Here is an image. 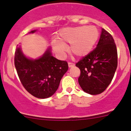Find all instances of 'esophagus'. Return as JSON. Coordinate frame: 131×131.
<instances>
[{
  "mask_svg": "<svg viewBox=\"0 0 131 131\" xmlns=\"http://www.w3.org/2000/svg\"><path fill=\"white\" fill-rule=\"evenodd\" d=\"M68 67H69V68H71V67H73L75 66V64L73 63H71V62H68Z\"/></svg>",
  "mask_w": 131,
  "mask_h": 131,
  "instance_id": "obj_1",
  "label": "esophagus"
}]
</instances>
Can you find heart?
Returning <instances> with one entry per match:
<instances>
[{
  "mask_svg": "<svg viewBox=\"0 0 131 131\" xmlns=\"http://www.w3.org/2000/svg\"><path fill=\"white\" fill-rule=\"evenodd\" d=\"M100 35V30L96 26L64 28L58 34V40L52 41V47L58 56L63 58L67 51L64 46L70 44L71 53L75 57L82 58L91 53Z\"/></svg>",
  "mask_w": 131,
  "mask_h": 131,
  "instance_id": "heart-1",
  "label": "heart"
}]
</instances>
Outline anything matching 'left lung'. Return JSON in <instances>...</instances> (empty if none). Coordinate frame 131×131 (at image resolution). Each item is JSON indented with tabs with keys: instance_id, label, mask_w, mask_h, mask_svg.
<instances>
[{
	"instance_id": "8db88e82",
	"label": "left lung",
	"mask_w": 131,
	"mask_h": 131,
	"mask_svg": "<svg viewBox=\"0 0 131 131\" xmlns=\"http://www.w3.org/2000/svg\"><path fill=\"white\" fill-rule=\"evenodd\" d=\"M117 63L114 39L103 28L96 48L75 64L80 70L78 80L82 90L92 95L103 92L113 79Z\"/></svg>"
}]
</instances>
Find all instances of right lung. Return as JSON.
I'll return each instance as SVG.
<instances>
[{"mask_svg": "<svg viewBox=\"0 0 131 131\" xmlns=\"http://www.w3.org/2000/svg\"><path fill=\"white\" fill-rule=\"evenodd\" d=\"M14 65L25 89L32 96L41 99L55 93L61 79L68 69L67 62L52 56L50 48L39 59H30L23 54L20 47H17Z\"/></svg>", "mask_w": 131, "mask_h": 131, "instance_id": "add662e5", "label": "right lung"}]
</instances>
